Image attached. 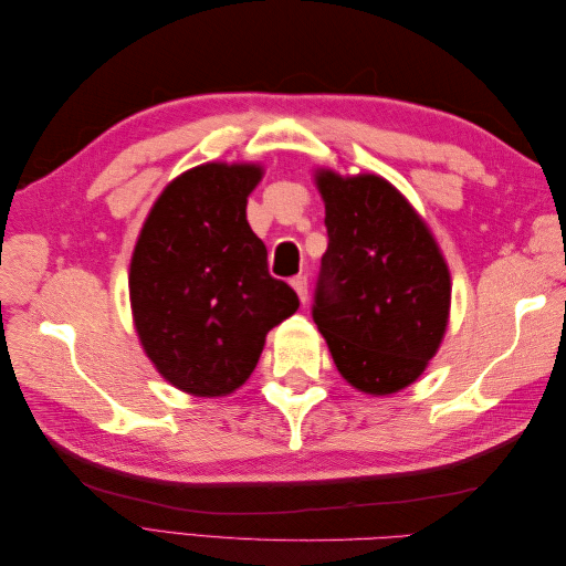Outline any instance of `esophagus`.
Wrapping results in <instances>:
<instances>
[{
	"instance_id": "34e87169",
	"label": "esophagus",
	"mask_w": 566,
	"mask_h": 566,
	"mask_svg": "<svg viewBox=\"0 0 566 566\" xmlns=\"http://www.w3.org/2000/svg\"><path fill=\"white\" fill-rule=\"evenodd\" d=\"M290 285L295 287V293H297L300 302L304 304L306 297H310V281H306V276H295L293 281H290Z\"/></svg>"
}]
</instances>
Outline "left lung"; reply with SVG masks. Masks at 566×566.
Returning a JSON list of instances; mask_svg holds the SVG:
<instances>
[{"mask_svg":"<svg viewBox=\"0 0 566 566\" xmlns=\"http://www.w3.org/2000/svg\"><path fill=\"white\" fill-rule=\"evenodd\" d=\"M328 250L312 316L352 387L416 382L447 333L451 276L430 229L389 181L318 169Z\"/></svg>","mask_w":566,"mask_h":566,"instance_id":"left-lung-1","label":"left lung"}]
</instances>
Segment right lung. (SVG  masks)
<instances>
[{"instance_id":"obj_1","label":"right lung","mask_w":566,"mask_h":566,"mask_svg":"<svg viewBox=\"0 0 566 566\" xmlns=\"http://www.w3.org/2000/svg\"><path fill=\"white\" fill-rule=\"evenodd\" d=\"M260 165L188 169L153 205L129 266L144 352L177 389L227 397L260 361L266 333L293 316L297 293L273 279L245 208Z\"/></svg>"}]
</instances>
